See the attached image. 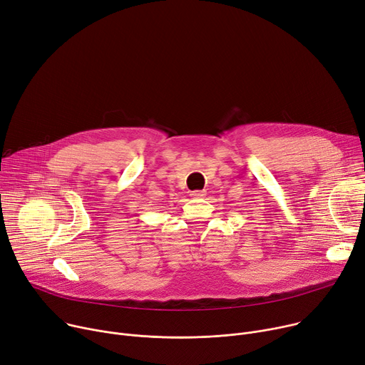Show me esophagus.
Wrapping results in <instances>:
<instances>
[{
    "mask_svg": "<svg viewBox=\"0 0 365 365\" xmlns=\"http://www.w3.org/2000/svg\"><path fill=\"white\" fill-rule=\"evenodd\" d=\"M189 195L192 197H204L205 196V190H192Z\"/></svg>",
    "mask_w": 365,
    "mask_h": 365,
    "instance_id": "esophagus-1",
    "label": "esophagus"
}]
</instances>
